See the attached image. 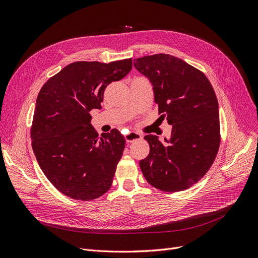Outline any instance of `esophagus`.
<instances>
[{
    "mask_svg": "<svg viewBox=\"0 0 258 258\" xmlns=\"http://www.w3.org/2000/svg\"><path fill=\"white\" fill-rule=\"evenodd\" d=\"M140 139H142V135H140L138 133L131 132V133L125 135V140H126L127 143L134 142V141H136V140H140Z\"/></svg>",
    "mask_w": 258,
    "mask_h": 258,
    "instance_id": "esophagus-1",
    "label": "esophagus"
}]
</instances>
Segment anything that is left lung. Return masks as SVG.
I'll use <instances>...</instances> for the list:
<instances>
[{
	"label": "left lung",
	"mask_w": 258,
	"mask_h": 258,
	"mask_svg": "<svg viewBox=\"0 0 258 258\" xmlns=\"http://www.w3.org/2000/svg\"><path fill=\"white\" fill-rule=\"evenodd\" d=\"M153 85L160 118L172 125L169 139L146 135L150 155L139 162L146 181L162 191L177 192L199 182L218 154L219 102L208 78L169 54L134 59Z\"/></svg>",
	"instance_id": "8db88e82"
}]
</instances>
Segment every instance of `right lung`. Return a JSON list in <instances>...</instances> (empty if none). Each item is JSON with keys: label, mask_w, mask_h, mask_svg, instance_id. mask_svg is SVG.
Instances as JSON below:
<instances>
[{"label": "right lung", "mask_w": 258, "mask_h": 258, "mask_svg": "<svg viewBox=\"0 0 258 258\" xmlns=\"http://www.w3.org/2000/svg\"><path fill=\"white\" fill-rule=\"evenodd\" d=\"M132 61L72 62L49 78L37 95L33 153L47 179L67 197L91 201L112 186L125 139L116 128L99 137L90 112L101 108L106 86L128 74Z\"/></svg>", "instance_id": "right-lung-1"}]
</instances>
